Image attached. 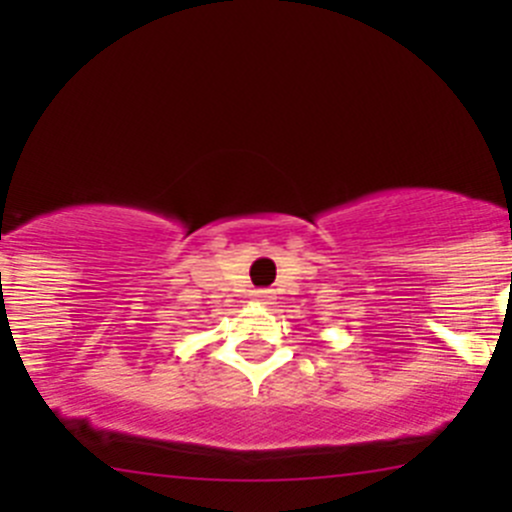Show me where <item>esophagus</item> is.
<instances>
[{
	"instance_id": "1",
	"label": "esophagus",
	"mask_w": 512,
	"mask_h": 512,
	"mask_svg": "<svg viewBox=\"0 0 512 512\" xmlns=\"http://www.w3.org/2000/svg\"><path fill=\"white\" fill-rule=\"evenodd\" d=\"M252 299H255L257 304H272V299H275V292H272V289H252V294H250Z\"/></svg>"
}]
</instances>
